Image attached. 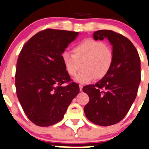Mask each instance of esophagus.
I'll return each instance as SVG.
<instances>
[{
	"label": "esophagus",
	"instance_id": "obj_1",
	"mask_svg": "<svg viewBox=\"0 0 149 149\" xmlns=\"http://www.w3.org/2000/svg\"><path fill=\"white\" fill-rule=\"evenodd\" d=\"M79 88H80V91H83V86L80 85L79 86Z\"/></svg>",
	"mask_w": 149,
	"mask_h": 149
}]
</instances>
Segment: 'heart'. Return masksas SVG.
Here are the masks:
<instances>
[{
  "label": "heart",
  "instance_id": "obj_1",
  "mask_svg": "<svg viewBox=\"0 0 149 149\" xmlns=\"http://www.w3.org/2000/svg\"><path fill=\"white\" fill-rule=\"evenodd\" d=\"M73 54L64 52L61 55L62 62L67 73L76 76L81 68L83 70L75 78L79 83H88L95 78L102 79L109 73L113 63V53L105 43L93 39H87L75 46Z\"/></svg>",
  "mask_w": 149,
  "mask_h": 149
}]
</instances>
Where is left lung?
I'll return each mask as SVG.
<instances>
[{
  "label": "left lung",
  "mask_w": 149,
  "mask_h": 149,
  "mask_svg": "<svg viewBox=\"0 0 149 149\" xmlns=\"http://www.w3.org/2000/svg\"><path fill=\"white\" fill-rule=\"evenodd\" d=\"M93 36L95 40H108L113 63L109 73L95 85L83 87L90 98L84 112L91 122L107 127L120 122L134 102L141 82V61L136 49L123 35L103 29Z\"/></svg>",
  "instance_id": "obj_1"
}]
</instances>
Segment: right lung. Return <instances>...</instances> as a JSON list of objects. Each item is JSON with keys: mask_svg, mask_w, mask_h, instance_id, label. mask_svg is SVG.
<instances>
[{"mask_svg": "<svg viewBox=\"0 0 149 149\" xmlns=\"http://www.w3.org/2000/svg\"><path fill=\"white\" fill-rule=\"evenodd\" d=\"M79 32L47 29L26 42L18 58L15 73L17 96L29 120L49 127L60 122L79 86L71 83L61 55Z\"/></svg>", "mask_w": 149, "mask_h": 149, "instance_id": "add662e5", "label": "right lung"}]
</instances>
